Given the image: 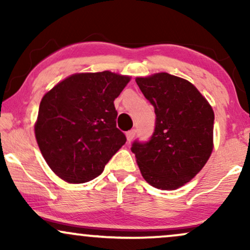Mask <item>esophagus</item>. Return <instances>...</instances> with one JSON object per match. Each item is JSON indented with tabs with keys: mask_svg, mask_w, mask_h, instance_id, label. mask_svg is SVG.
I'll list each match as a JSON object with an SVG mask.
<instances>
[{
	"mask_svg": "<svg viewBox=\"0 0 250 250\" xmlns=\"http://www.w3.org/2000/svg\"><path fill=\"white\" fill-rule=\"evenodd\" d=\"M135 133H136V131H135L134 129H133V130H129V131H127V134H125V137H127V141H128V142H130L131 140L134 139Z\"/></svg>",
	"mask_w": 250,
	"mask_h": 250,
	"instance_id": "obj_1",
	"label": "esophagus"
}]
</instances>
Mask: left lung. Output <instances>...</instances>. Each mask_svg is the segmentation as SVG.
I'll use <instances>...</instances> for the list:
<instances>
[{"mask_svg":"<svg viewBox=\"0 0 250 250\" xmlns=\"http://www.w3.org/2000/svg\"><path fill=\"white\" fill-rule=\"evenodd\" d=\"M154 105L155 131L131 151L143 179L162 190H175L193 180L214 149V110L193 83L168 73L135 79Z\"/></svg>","mask_w":250,"mask_h":250,"instance_id":"8db88e82","label":"left lung"}]
</instances>
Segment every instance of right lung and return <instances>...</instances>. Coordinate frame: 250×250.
<instances>
[{
    "label": "right lung",
    "instance_id": "right-lung-1",
    "mask_svg": "<svg viewBox=\"0 0 250 250\" xmlns=\"http://www.w3.org/2000/svg\"><path fill=\"white\" fill-rule=\"evenodd\" d=\"M130 79L109 70L76 73L43 95L35 137L43 159L60 179L68 183L95 179L125 145L114 101Z\"/></svg>",
    "mask_w": 250,
    "mask_h": 250
}]
</instances>
